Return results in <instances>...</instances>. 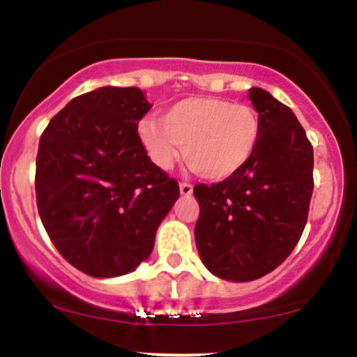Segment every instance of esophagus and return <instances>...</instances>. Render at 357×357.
<instances>
[{"label":"esophagus","instance_id":"1","mask_svg":"<svg viewBox=\"0 0 357 357\" xmlns=\"http://www.w3.org/2000/svg\"><path fill=\"white\" fill-rule=\"evenodd\" d=\"M179 192H181V195L190 197L193 193V185H192V183L181 181V183H179Z\"/></svg>","mask_w":357,"mask_h":357}]
</instances>
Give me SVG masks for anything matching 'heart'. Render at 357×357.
I'll return each mask as SVG.
<instances>
[{"instance_id":"obj_1","label":"heart","mask_w":357,"mask_h":357,"mask_svg":"<svg viewBox=\"0 0 357 357\" xmlns=\"http://www.w3.org/2000/svg\"><path fill=\"white\" fill-rule=\"evenodd\" d=\"M139 138L160 169H171L179 146H185V160L195 174L226 179L254 157L261 142V117L247 103L192 96L169 107L162 121H143Z\"/></svg>"}]
</instances>
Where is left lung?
<instances>
[{"label":"left lung","mask_w":357,"mask_h":357,"mask_svg":"<svg viewBox=\"0 0 357 357\" xmlns=\"http://www.w3.org/2000/svg\"><path fill=\"white\" fill-rule=\"evenodd\" d=\"M261 117L254 157L221 183L193 188L200 214L195 242L205 268L229 282H252L278 268L305 228L312 188V145L289 107L248 89Z\"/></svg>","instance_id":"8db88e82"}]
</instances>
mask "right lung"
<instances>
[{
  "instance_id": "right-lung-1",
  "label": "right lung",
  "mask_w": 357,
  "mask_h": 357,
  "mask_svg": "<svg viewBox=\"0 0 357 357\" xmlns=\"http://www.w3.org/2000/svg\"><path fill=\"white\" fill-rule=\"evenodd\" d=\"M150 109L138 88H98L70 100L39 139V218L68 264L95 278L145 261L179 197L138 135Z\"/></svg>"
}]
</instances>
